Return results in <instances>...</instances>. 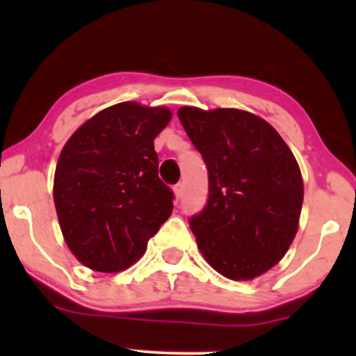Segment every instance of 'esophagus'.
Returning a JSON list of instances; mask_svg holds the SVG:
<instances>
[{
    "label": "esophagus",
    "mask_w": 356,
    "mask_h": 356,
    "mask_svg": "<svg viewBox=\"0 0 356 356\" xmlns=\"http://www.w3.org/2000/svg\"><path fill=\"white\" fill-rule=\"evenodd\" d=\"M174 195H175V199H181L184 195V184L182 182L177 184V186L174 187Z\"/></svg>",
    "instance_id": "obj_1"
}]
</instances>
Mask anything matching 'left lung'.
<instances>
[{
    "mask_svg": "<svg viewBox=\"0 0 356 356\" xmlns=\"http://www.w3.org/2000/svg\"><path fill=\"white\" fill-rule=\"evenodd\" d=\"M177 115L209 170V199L191 219L204 259L234 281L264 275L300 227L305 187L295 155L246 110L181 107Z\"/></svg>",
    "mask_w": 356,
    "mask_h": 356,
    "instance_id": "obj_1",
    "label": "left lung"
}]
</instances>
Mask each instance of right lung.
I'll list each match as a JSON object with an SVG mask.
<instances>
[{"instance_id":"obj_1","label":"right lung","mask_w":356,"mask_h":356,"mask_svg":"<svg viewBox=\"0 0 356 356\" xmlns=\"http://www.w3.org/2000/svg\"><path fill=\"white\" fill-rule=\"evenodd\" d=\"M170 118L167 107L122 102L88 118L61 149L53 201L65 243L83 266L130 268L172 214L154 150Z\"/></svg>"}]
</instances>
